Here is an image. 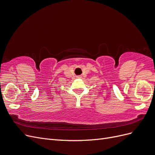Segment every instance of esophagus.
I'll use <instances>...</instances> for the list:
<instances>
[{"mask_svg": "<svg viewBox=\"0 0 155 155\" xmlns=\"http://www.w3.org/2000/svg\"><path fill=\"white\" fill-rule=\"evenodd\" d=\"M77 77H78V78H81V76H78Z\"/></svg>", "mask_w": 155, "mask_h": 155, "instance_id": "esophagus-1", "label": "esophagus"}]
</instances>
